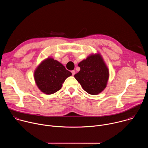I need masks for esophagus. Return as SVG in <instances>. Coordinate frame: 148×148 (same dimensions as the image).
Here are the masks:
<instances>
[{"instance_id": "esophagus-1", "label": "esophagus", "mask_w": 148, "mask_h": 148, "mask_svg": "<svg viewBox=\"0 0 148 148\" xmlns=\"http://www.w3.org/2000/svg\"><path fill=\"white\" fill-rule=\"evenodd\" d=\"M71 73H72V75H74V74H75V70H73V71H71Z\"/></svg>"}]
</instances>
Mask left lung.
<instances>
[{
  "label": "left lung",
  "instance_id": "1",
  "mask_svg": "<svg viewBox=\"0 0 148 148\" xmlns=\"http://www.w3.org/2000/svg\"><path fill=\"white\" fill-rule=\"evenodd\" d=\"M78 66L80 71L74 77L87 92L97 95L106 87L109 71L99 54L91 55Z\"/></svg>",
  "mask_w": 148,
  "mask_h": 148
}]
</instances>
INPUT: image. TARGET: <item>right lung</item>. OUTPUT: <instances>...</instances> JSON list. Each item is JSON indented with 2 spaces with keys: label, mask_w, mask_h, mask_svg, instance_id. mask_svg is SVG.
<instances>
[{
  "label": "right lung",
  "mask_w": 148,
  "mask_h": 148,
  "mask_svg": "<svg viewBox=\"0 0 148 148\" xmlns=\"http://www.w3.org/2000/svg\"><path fill=\"white\" fill-rule=\"evenodd\" d=\"M72 75L57 60L48 58L43 61L34 72V79L38 88L46 94H52L62 87L66 79Z\"/></svg>",
  "instance_id": "1"
}]
</instances>
